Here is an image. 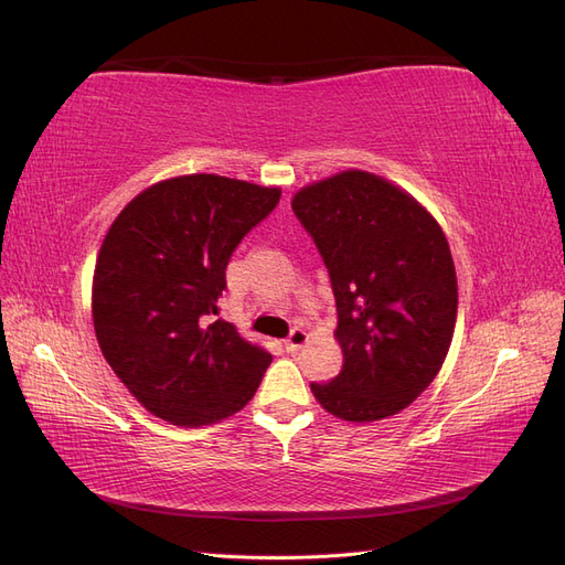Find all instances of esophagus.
Segmentation results:
<instances>
[{"instance_id":"esophagus-1","label":"esophagus","mask_w":565,"mask_h":565,"mask_svg":"<svg viewBox=\"0 0 565 565\" xmlns=\"http://www.w3.org/2000/svg\"><path fill=\"white\" fill-rule=\"evenodd\" d=\"M306 341H309V334H306V330L301 328H295L292 332H289V337L285 339V349L287 351H299Z\"/></svg>"}]
</instances>
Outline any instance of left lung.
Here are the masks:
<instances>
[{
	"label": "left lung",
	"mask_w": 565,
	"mask_h": 565,
	"mask_svg": "<svg viewBox=\"0 0 565 565\" xmlns=\"http://www.w3.org/2000/svg\"><path fill=\"white\" fill-rule=\"evenodd\" d=\"M330 273L341 372L311 384L347 422L398 415L446 361L457 320V276L438 221L391 181L349 169L292 200Z\"/></svg>",
	"instance_id": "8db88e82"
}]
</instances>
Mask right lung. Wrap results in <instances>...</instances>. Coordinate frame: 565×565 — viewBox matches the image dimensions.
I'll use <instances>...</instances> for the list:
<instances>
[{
    "label": "right lung",
    "mask_w": 565,
    "mask_h": 565,
    "mask_svg": "<svg viewBox=\"0 0 565 565\" xmlns=\"http://www.w3.org/2000/svg\"><path fill=\"white\" fill-rule=\"evenodd\" d=\"M278 200L280 188L188 174L152 183L113 221L94 270V330L148 413L204 426L235 415L259 388L270 353L210 316L231 254Z\"/></svg>",
    "instance_id": "obj_1"
}]
</instances>
